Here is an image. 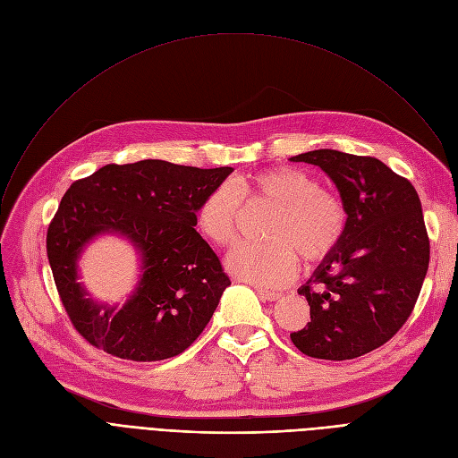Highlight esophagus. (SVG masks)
I'll return each mask as SVG.
<instances>
[{
    "label": "esophagus",
    "mask_w": 458,
    "mask_h": 458,
    "mask_svg": "<svg viewBox=\"0 0 458 458\" xmlns=\"http://www.w3.org/2000/svg\"><path fill=\"white\" fill-rule=\"evenodd\" d=\"M258 297L263 301V302H275V301H278L280 297H282V293H278V292H269V290H261V287H258Z\"/></svg>",
    "instance_id": "34e87169"
}]
</instances>
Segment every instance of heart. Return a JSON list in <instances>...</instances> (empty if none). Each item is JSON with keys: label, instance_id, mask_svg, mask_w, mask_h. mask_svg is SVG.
<instances>
[{"label": "heart", "instance_id": "1", "mask_svg": "<svg viewBox=\"0 0 458 458\" xmlns=\"http://www.w3.org/2000/svg\"><path fill=\"white\" fill-rule=\"evenodd\" d=\"M275 208L266 226L267 243H249L230 252L228 271L261 287H280L295 278L299 254L319 263L340 247L347 211L344 202L301 168L278 166L213 187L195 211V226L215 247L237 239L243 204Z\"/></svg>", "mask_w": 458, "mask_h": 458}]
</instances>
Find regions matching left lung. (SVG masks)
<instances>
[{
    "label": "left lung",
    "mask_w": 458,
    "mask_h": 458,
    "mask_svg": "<svg viewBox=\"0 0 458 458\" xmlns=\"http://www.w3.org/2000/svg\"><path fill=\"white\" fill-rule=\"evenodd\" d=\"M292 161L318 165L347 211L340 247L299 287L310 323L292 342L311 358L362 356L394 338L421 292L430 250L420 197L375 157L321 148Z\"/></svg>",
    "instance_id": "left-lung-1"
}]
</instances>
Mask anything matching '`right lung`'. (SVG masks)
<instances>
[{
	"label": "right lung",
	"mask_w": 458,
	"mask_h": 458,
	"mask_svg": "<svg viewBox=\"0 0 458 458\" xmlns=\"http://www.w3.org/2000/svg\"><path fill=\"white\" fill-rule=\"evenodd\" d=\"M232 171L144 159L106 165L70 185L46 250L66 314L90 345L157 362L199 338L230 278L195 230V211ZM106 233L128 238L141 259L138 285L123 307L94 301L77 282L81 252Z\"/></svg>",
	"instance_id": "obj_1"
}]
</instances>
